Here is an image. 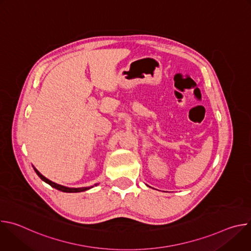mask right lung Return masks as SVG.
Returning a JSON list of instances; mask_svg holds the SVG:
<instances>
[{
    "label": "right lung",
    "mask_w": 251,
    "mask_h": 251,
    "mask_svg": "<svg viewBox=\"0 0 251 251\" xmlns=\"http://www.w3.org/2000/svg\"><path fill=\"white\" fill-rule=\"evenodd\" d=\"M33 169H34V172L37 173V175L42 178V180H43L44 182H46L47 184H49V185L51 186L52 188H54V189H56V190H58V191L64 192V193H79V192H84V191H86V190H89V189L93 188L92 186H91V187H84V188H67V187H64V186H61V185H58V184H55V183L50 181L49 178H47L45 176H43L34 167H33ZM95 186H97V184H96Z\"/></svg>",
    "instance_id": "obj_1"
}]
</instances>
